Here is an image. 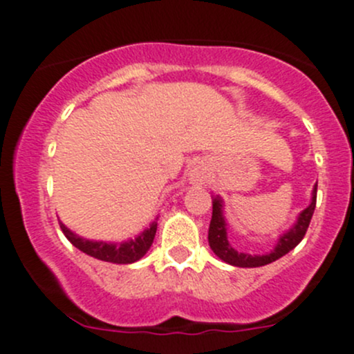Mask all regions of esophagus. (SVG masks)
Returning <instances> with one entry per match:
<instances>
[{
    "label": "esophagus",
    "mask_w": 354,
    "mask_h": 354,
    "mask_svg": "<svg viewBox=\"0 0 354 354\" xmlns=\"http://www.w3.org/2000/svg\"><path fill=\"white\" fill-rule=\"evenodd\" d=\"M206 178H208V167L203 162L196 163L191 169V174H189V180H191L192 184H205Z\"/></svg>",
    "instance_id": "obj_1"
}]
</instances>
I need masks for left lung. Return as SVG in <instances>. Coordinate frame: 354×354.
Listing matches in <instances>:
<instances>
[{
  "label": "left lung",
  "instance_id": "obj_1",
  "mask_svg": "<svg viewBox=\"0 0 354 354\" xmlns=\"http://www.w3.org/2000/svg\"><path fill=\"white\" fill-rule=\"evenodd\" d=\"M315 205H317V185H315L313 191H311L310 205L297 215L295 225H292L291 229L286 230V232L279 237L274 250H272L270 253L265 254H248L234 250L232 244L229 243V237H227V222L225 215H223V199L220 198V196H213V213L208 229L209 248H212V251L220 258V260H223L229 265H234V267H263V265L272 263V261L279 260V258H282L284 254H288L289 251L295 250L297 244L301 243V239H303L304 234H306L308 225H310L311 216H313Z\"/></svg>",
  "mask_w": 354,
  "mask_h": 354
}]
</instances>
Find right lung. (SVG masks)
Instances as JSON below:
<instances>
[{"label": "right lung", "mask_w": 354, "mask_h": 354, "mask_svg": "<svg viewBox=\"0 0 354 354\" xmlns=\"http://www.w3.org/2000/svg\"><path fill=\"white\" fill-rule=\"evenodd\" d=\"M158 216L149 223L148 229L142 230L139 236H136L134 239L122 241V243H106V241H91L86 237H80L79 234L72 232L65 223L59 222L63 234H65L66 239L80 250L82 253L89 254V257L97 258L101 261H110V263H118V265H127L134 263V261L141 260L148 250L151 248L153 239H155L156 227H158Z\"/></svg>", "instance_id": "add662e5"}]
</instances>
